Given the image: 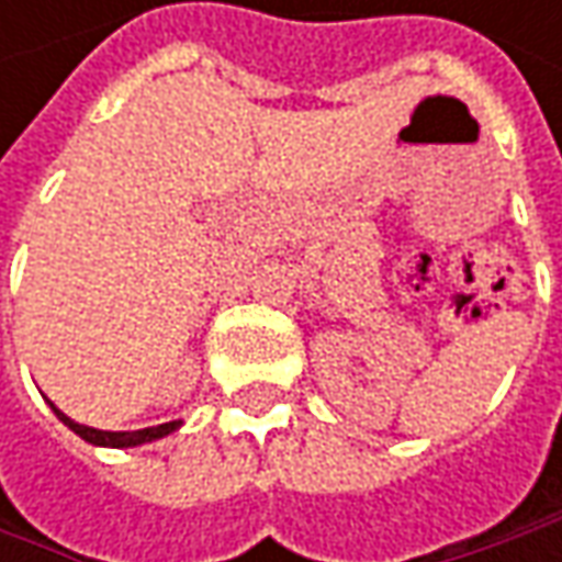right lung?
Segmentation results:
<instances>
[{"instance_id": "1", "label": "right lung", "mask_w": 562, "mask_h": 562, "mask_svg": "<svg viewBox=\"0 0 562 562\" xmlns=\"http://www.w3.org/2000/svg\"><path fill=\"white\" fill-rule=\"evenodd\" d=\"M49 406H53V413L58 419L65 422L75 435H80L87 443H97V447H140V443L149 441H159L165 435H171V431H178L184 422L175 419V422H165V425H153V428H140V431H102V428H90V425H80L71 416H65L58 406H55L53 400H49Z\"/></svg>"}]
</instances>
